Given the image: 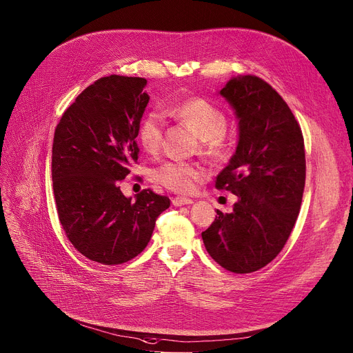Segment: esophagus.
I'll return each mask as SVG.
<instances>
[{
    "label": "esophagus",
    "instance_id": "1",
    "mask_svg": "<svg viewBox=\"0 0 353 353\" xmlns=\"http://www.w3.org/2000/svg\"><path fill=\"white\" fill-rule=\"evenodd\" d=\"M172 203L176 207H181V205H187V204H193V200L192 199H185V197H174L172 200Z\"/></svg>",
    "mask_w": 353,
    "mask_h": 353
}]
</instances>
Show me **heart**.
<instances>
[{"instance_id": "heart-1", "label": "heart", "mask_w": 353, "mask_h": 353, "mask_svg": "<svg viewBox=\"0 0 353 353\" xmlns=\"http://www.w3.org/2000/svg\"><path fill=\"white\" fill-rule=\"evenodd\" d=\"M168 114L192 129L200 137V152L213 161L224 160L231 150V137L227 134V114L216 103L204 98H189L169 105ZM164 129L163 116L152 110L139 125V143L148 153H156L161 145ZM156 180L166 189L187 194L204 179V170L197 164L169 161L154 172Z\"/></svg>"}]
</instances>
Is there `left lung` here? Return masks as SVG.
<instances>
[{"label":"left lung","mask_w":353,"mask_h":353,"mask_svg":"<svg viewBox=\"0 0 353 353\" xmlns=\"http://www.w3.org/2000/svg\"><path fill=\"white\" fill-rule=\"evenodd\" d=\"M220 95L236 110L239 145L216 189L239 201L231 213L217 210L201 237L217 264L248 274L274 260L295 225L307 170L303 136L287 102L261 78H232Z\"/></svg>","instance_id":"obj_1"}]
</instances>
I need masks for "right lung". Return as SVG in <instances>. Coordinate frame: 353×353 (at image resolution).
Segmentation results:
<instances>
[{
    "mask_svg": "<svg viewBox=\"0 0 353 353\" xmlns=\"http://www.w3.org/2000/svg\"><path fill=\"white\" fill-rule=\"evenodd\" d=\"M145 78L110 75L82 90L62 114L52 145L58 217L68 240L103 265L128 263L150 241L170 200L150 189L134 201L121 180L137 163V130L150 97Z\"/></svg>",
    "mask_w": 353,
    "mask_h": 353,
    "instance_id": "right-lung-1",
    "label": "right lung"
}]
</instances>
